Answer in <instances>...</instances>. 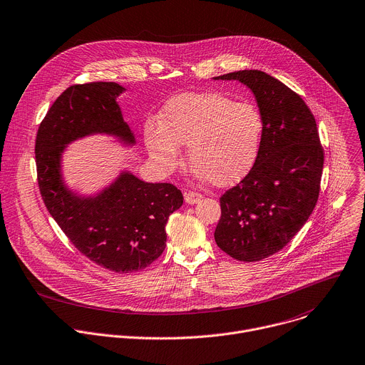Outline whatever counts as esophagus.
I'll list each match as a JSON object with an SVG mask.
<instances>
[{
	"mask_svg": "<svg viewBox=\"0 0 365 365\" xmlns=\"http://www.w3.org/2000/svg\"><path fill=\"white\" fill-rule=\"evenodd\" d=\"M202 197H203V195H200V193H197V192H187V193L185 195V200H186V203H189V205L197 203Z\"/></svg>",
	"mask_w": 365,
	"mask_h": 365,
	"instance_id": "1",
	"label": "esophagus"
}]
</instances>
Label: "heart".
<instances>
[{
    "mask_svg": "<svg viewBox=\"0 0 365 365\" xmlns=\"http://www.w3.org/2000/svg\"><path fill=\"white\" fill-rule=\"evenodd\" d=\"M264 118L248 101L209 93H183L170 98L160 123H145V143L152 160L172 172L182 160L180 146L200 178L215 186H229L254 168L262 142Z\"/></svg>",
    "mask_w": 365,
    "mask_h": 365,
    "instance_id": "obj_1",
    "label": "heart"
}]
</instances>
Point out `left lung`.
<instances>
[{
    "label": "left lung",
    "instance_id": "left-lung-1",
    "mask_svg": "<svg viewBox=\"0 0 365 365\" xmlns=\"http://www.w3.org/2000/svg\"><path fill=\"white\" fill-rule=\"evenodd\" d=\"M216 80L248 86L264 118L258 159L226 190L215 229L216 245L233 259L262 261L279 252L312 213L321 186L324 149L315 117L298 93L259 70L227 73Z\"/></svg>",
    "mask_w": 365,
    "mask_h": 365
}]
</instances>
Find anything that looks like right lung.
Instances as JSON below:
<instances>
[{
  "mask_svg": "<svg viewBox=\"0 0 365 365\" xmlns=\"http://www.w3.org/2000/svg\"><path fill=\"white\" fill-rule=\"evenodd\" d=\"M111 81L74 84L53 103L36 138L37 180L50 215L71 244L94 264L128 274L153 264L166 247V223L182 206V192L170 183H148L129 172L94 197H80L61 179V153L73 140L107 133L133 145Z\"/></svg>",
  "mask_w": 365,
  "mask_h": 365,
  "instance_id": "1",
  "label": "right lung"
}]
</instances>
